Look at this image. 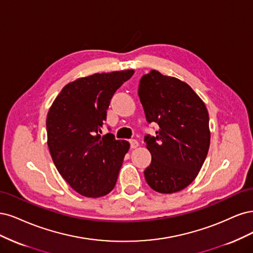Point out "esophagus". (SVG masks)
<instances>
[{"label":"esophagus","instance_id":"obj_1","mask_svg":"<svg viewBox=\"0 0 253 253\" xmlns=\"http://www.w3.org/2000/svg\"><path fill=\"white\" fill-rule=\"evenodd\" d=\"M138 146V142L136 140H130V147L131 148H136Z\"/></svg>","mask_w":253,"mask_h":253}]
</instances>
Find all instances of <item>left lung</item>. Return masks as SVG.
Wrapping results in <instances>:
<instances>
[{
    "label": "left lung",
    "instance_id": "obj_1",
    "mask_svg": "<svg viewBox=\"0 0 253 253\" xmlns=\"http://www.w3.org/2000/svg\"><path fill=\"white\" fill-rule=\"evenodd\" d=\"M138 96L148 123H157L156 135H145L151 153L144 174L160 193L181 191L197 177L210 145L209 116L192 88L157 70L144 75Z\"/></svg>",
    "mask_w": 253,
    "mask_h": 253
}]
</instances>
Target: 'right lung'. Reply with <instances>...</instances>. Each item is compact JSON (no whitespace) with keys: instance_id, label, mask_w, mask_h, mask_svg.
I'll return each instance as SVG.
<instances>
[{"instance_id":"obj_1","label":"right lung","mask_w":253,"mask_h":253,"mask_svg":"<svg viewBox=\"0 0 253 253\" xmlns=\"http://www.w3.org/2000/svg\"><path fill=\"white\" fill-rule=\"evenodd\" d=\"M134 70L94 73L65 86L48 111L47 144L54 165L73 190L100 198L115 188L129 143L101 136L115 94Z\"/></svg>"}]
</instances>
